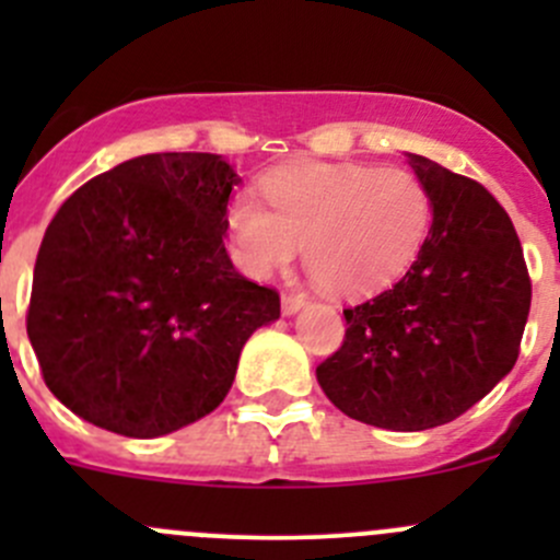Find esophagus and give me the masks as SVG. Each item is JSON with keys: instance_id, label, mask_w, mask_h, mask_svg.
<instances>
[{"instance_id": "1", "label": "esophagus", "mask_w": 560, "mask_h": 560, "mask_svg": "<svg viewBox=\"0 0 560 560\" xmlns=\"http://www.w3.org/2000/svg\"><path fill=\"white\" fill-rule=\"evenodd\" d=\"M303 306H306V298H303V295H284V298H281V312H284V316L298 314Z\"/></svg>"}]
</instances>
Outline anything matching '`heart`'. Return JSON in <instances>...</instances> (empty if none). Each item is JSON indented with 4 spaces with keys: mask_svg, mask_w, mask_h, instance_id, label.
<instances>
[{
    "mask_svg": "<svg viewBox=\"0 0 560 560\" xmlns=\"http://www.w3.org/2000/svg\"><path fill=\"white\" fill-rule=\"evenodd\" d=\"M268 208L248 191L224 211L230 254L248 279L308 270L336 295H365L398 279L425 244L431 195L406 167L292 162L262 178Z\"/></svg>",
    "mask_w": 560,
    "mask_h": 560,
    "instance_id": "b5f03b06",
    "label": "heart"
}]
</instances>
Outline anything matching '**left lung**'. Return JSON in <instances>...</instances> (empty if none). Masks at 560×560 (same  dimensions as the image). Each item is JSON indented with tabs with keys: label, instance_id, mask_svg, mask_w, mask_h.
I'll list each match as a JSON object with an SVG mask.
<instances>
[{
	"label": "left lung",
	"instance_id": "obj_1",
	"mask_svg": "<svg viewBox=\"0 0 560 560\" xmlns=\"http://www.w3.org/2000/svg\"><path fill=\"white\" fill-rule=\"evenodd\" d=\"M433 222L411 268L343 308L341 349L316 369L332 406L387 431H428L471 409L515 365L530 281L512 219L477 180L406 154Z\"/></svg>",
	"mask_w": 560,
	"mask_h": 560
}]
</instances>
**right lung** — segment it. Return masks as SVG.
<instances>
[{
  "instance_id": "right-lung-1",
  "label": "right lung",
  "mask_w": 560,
  "mask_h": 560,
  "mask_svg": "<svg viewBox=\"0 0 560 560\" xmlns=\"http://www.w3.org/2000/svg\"><path fill=\"white\" fill-rule=\"evenodd\" d=\"M241 175L202 151L145 154L72 191L45 230L26 332L50 393L92 425L156 439L211 415L279 292L224 248Z\"/></svg>"
}]
</instances>
